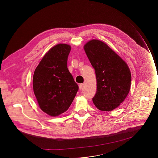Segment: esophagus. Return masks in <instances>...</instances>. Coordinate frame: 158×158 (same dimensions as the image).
Here are the masks:
<instances>
[{
	"label": "esophagus",
	"mask_w": 158,
	"mask_h": 158,
	"mask_svg": "<svg viewBox=\"0 0 158 158\" xmlns=\"http://www.w3.org/2000/svg\"><path fill=\"white\" fill-rule=\"evenodd\" d=\"M79 89H80V90H82V88H83L82 83H81V84H80V85H79Z\"/></svg>",
	"instance_id": "1"
}]
</instances>
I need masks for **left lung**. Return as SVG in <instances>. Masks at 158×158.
I'll return each instance as SVG.
<instances>
[{"label":"left lung","instance_id":"left-lung-1","mask_svg":"<svg viewBox=\"0 0 158 158\" xmlns=\"http://www.w3.org/2000/svg\"><path fill=\"white\" fill-rule=\"evenodd\" d=\"M84 50L97 78V92L92 98L98 110L111 111L127 97L131 86V73L127 63L104 42L92 40Z\"/></svg>","mask_w":158,"mask_h":158}]
</instances>
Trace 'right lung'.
Returning a JSON list of instances; mask_svg holds the SVG:
<instances>
[{
    "instance_id": "right-lung-1",
    "label": "right lung",
    "mask_w": 158,
    "mask_h": 158,
    "mask_svg": "<svg viewBox=\"0 0 158 158\" xmlns=\"http://www.w3.org/2000/svg\"><path fill=\"white\" fill-rule=\"evenodd\" d=\"M71 47L54 46L45 54L33 76V89L41 110L56 117L68 110L79 89L68 69Z\"/></svg>"
}]
</instances>
